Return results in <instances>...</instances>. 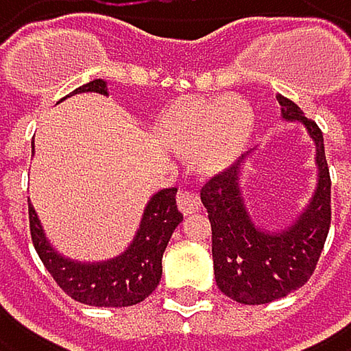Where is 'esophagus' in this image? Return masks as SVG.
<instances>
[{
	"label": "esophagus",
	"instance_id": "esophagus-1",
	"mask_svg": "<svg viewBox=\"0 0 351 351\" xmlns=\"http://www.w3.org/2000/svg\"><path fill=\"white\" fill-rule=\"evenodd\" d=\"M178 207L184 215H190V213H197L201 209V199L197 192H190V190H184L178 195Z\"/></svg>",
	"mask_w": 351,
	"mask_h": 351
}]
</instances>
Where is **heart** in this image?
I'll return each instance as SVG.
<instances>
[{"instance_id":"1","label":"heart","mask_w":351,"mask_h":351,"mask_svg":"<svg viewBox=\"0 0 351 351\" xmlns=\"http://www.w3.org/2000/svg\"><path fill=\"white\" fill-rule=\"evenodd\" d=\"M255 128L247 100L217 94L176 102L161 119L163 140L180 154L195 156L203 173H221L245 152Z\"/></svg>"}]
</instances>
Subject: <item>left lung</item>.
I'll list each match as a JSON object with an SVG mask.
<instances>
[{"mask_svg":"<svg viewBox=\"0 0 351 351\" xmlns=\"http://www.w3.org/2000/svg\"><path fill=\"white\" fill-rule=\"evenodd\" d=\"M276 100L282 121L304 125L316 148V188L302 213L276 230L251 215L241 186V163L249 156L209 180L201 190L211 221L217 289L247 306L270 304L304 287L318 264L330 226V176L322 132L295 102L280 94Z\"/></svg>","mask_w":351,"mask_h":351,"instance_id":"8db88e82","label":"left lung"}]
</instances>
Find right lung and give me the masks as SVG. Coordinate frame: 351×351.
<instances>
[{
    "instance_id": "right-lung-1",
    "label": "right lung",
    "mask_w": 351,
    "mask_h": 351,
    "mask_svg": "<svg viewBox=\"0 0 351 351\" xmlns=\"http://www.w3.org/2000/svg\"><path fill=\"white\" fill-rule=\"evenodd\" d=\"M94 92L108 96L104 79L85 83L73 94ZM69 94L66 98H71ZM35 154V146H33ZM178 188H165L150 197L140 217V226L132 243L119 255L102 261H79L62 255L45 237L41 219L29 203L31 239L45 270L58 287L75 302L96 308H128L144 302L156 289L163 274V253L167 243L184 219L176 205Z\"/></svg>"
}]
</instances>
